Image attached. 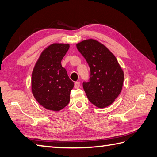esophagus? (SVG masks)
Returning <instances> with one entry per match:
<instances>
[{
	"label": "esophagus",
	"instance_id": "esophagus-1",
	"mask_svg": "<svg viewBox=\"0 0 157 157\" xmlns=\"http://www.w3.org/2000/svg\"><path fill=\"white\" fill-rule=\"evenodd\" d=\"M80 87V82H75V89H78Z\"/></svg>",
	"mask_w": 157,
	"mask_h": 157
}]
</instances>
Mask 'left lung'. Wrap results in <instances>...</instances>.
Masks as SVG:
<instances>
[{"label":"left lung","mask_w":157,"mask_h":157,"mask_svg":"<svg viewBox=\"0 0 157 157\" xmlns=\"http://www.w3.org/2000/svg\"><path fill=\"white\" fill-rule=\"evenodd\" d=\"M90 69V81L83 82L89 101L103 109L114 102L123 89L124 72L117 58L100 42L93 39L76 44Z\"/></svg>","instance_id":"left-lung-1"}]
</instances>
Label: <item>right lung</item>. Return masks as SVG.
<instances>
[{
	"mask_svg": "<svg viewBox=\"0 0 157 157\" xmlns=\"http://www.w3.org/2000/svg\"><path fill=\"white\" fill-rule=\"evenodd\" d=\"M69 47L68 43L50 44L41 52L33 70V96L42 106L52 111H59L69 103L75 85L61 64Z\"/></svg>",
	"mask_w": 157,
	"mask_h": 157,
	"instance_id": "right-lung-1",
	"label": "right lung"
}]
</instances>
